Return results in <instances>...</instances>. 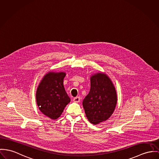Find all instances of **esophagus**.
Instances as JSON below:
<instances>
[{"label": "esophagus", "mask_w": 159, "mask_h": 159, "mask_svg": "<svg viewBox=\"0 0 159 159\" xmlns=\"http://www.w3.org/2000/svg\"><path fill=\"white\" fill-rule=\"evenodd\" d=\"M80 97H76V98H74L73 101L74 102H76V103H78L80 102Z\"/></svg>", "instance_id": "esophagus-1"}]
</instances>
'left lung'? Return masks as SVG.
Returning a JSON list of instances; mask_svg holds the SVG:
<instances>
[{
	"label": "left lung",
	"instance_id": "left-lung-1",
	"mask_svg": "<svg viewBox=\"0 0 159 159\" xmlns=\"http://www.w3.org/2000/svg\"><path fill=\"white\" fill-rule=\"evenodd\" d=\"M90 82L89 92L82 104L89 122L98 125L113 114L117 102V93L112 82L104 73L93 74Z\"/></svg>",
	"mask_w": 159,
	"mask_h": 159
}]
</instances>
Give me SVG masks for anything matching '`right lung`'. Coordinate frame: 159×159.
<instances>
[{
	"label": "right lung",
	"mask_w": 159,
	"mask_h": 159,
	"mask_svg": "<svg viewBox=\"0 0 159 159\" xmlns=\"http://www.w3.org/2000/svg\"><path fill=\"white\" fill-rule=\"evenodd\" d=\"M65 75L64 72L49 71L43 77L37 88L39 109L51 119L59 118L71 101L63 86Z\"/></svg>",
	"instance_id": "add662e5"
}]
</instances>
